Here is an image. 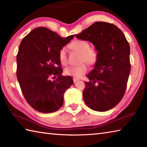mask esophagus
I'll use <instances>...</instances> for the list:
<instances>
[{
  "mask_svg": "<svg viewBox=\"0 0 147 147\" xmlns=\"http://www.w3.org/2000/svg\"><path fill=\"white\" fill-rule=\"evenodd\" d=\"M79 80V79H78V78H73V82H74V83H76V82H78V81Z\"/></svg>",
  "mask_w": 147,
  "mask_h": 147,
  "instance_id": "1",
  "label": "esophagus"
}]
</instances>
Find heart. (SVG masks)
Here are the masks:
<instances>
[{
	"label": "heart",
	"instance_id": "b5f03b06",
	"mask_svg": "<svg viewBox=\"0 0 147 147\" xmlns=\"http://www.w3.org/2000/svg\"><path fill=\"white\" fill-rule=\"evenodd\" d=\"M71 48L74 51L82 54V62H85L90 65H95L98 59V54L94 49H91L90 44L86 41L82 40H76L71 43ZM67 47H64L61 48L59 52V59L61 63L66 65L67 63ZM88 69L85 64H81L79 66H70L65 69V75L74 78H80L84 75Z\"/></svg>",
	"mask_w": 147,
	"mask_h": 147
}]
</instances>
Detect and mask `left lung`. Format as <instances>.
I'll use <instances>...</instances> for the list:
<instances>
[{"instance_id": "8db88e82", "label": "left lung", "mask_w": 147, "mask_h": 147, "mask_svg": "<svg viewBox=\"0 0 147 147\" xmlns=\"http://www.w3.org/2000/svg\"><path fill=\"white\" fill-rule=\"evenodd\" d=\"M75 36L92 42L98 54L94 68L86 75L90 82L85 83L84 101L93 111L110 110L126 89L131 70L129 43L118 27L105 22H95Z\"/></svg>"}]
</instances>
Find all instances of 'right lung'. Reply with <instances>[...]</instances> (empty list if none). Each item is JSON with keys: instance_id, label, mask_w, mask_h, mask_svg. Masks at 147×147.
<instances>
[{"instance_id": "right-lung-1", "label": "right lung", "mask_w": 147, "mask_h": 147, "mask_svg": "<svg viewBox=\"0 0 147 147\" xmlns=\"http://www.w3.org/2000/svg\"><path fill=\"white\" fill-rule=\"evenodd\" d=\"M74 36L62 38L47 28L38 27L22 40L16 57L17 78L24 98L37 111H57L63 104L65 90L74 83L71 76H62L59 59V51ZM56 76V80H50Z\"/></svg>"}]
</instances>
